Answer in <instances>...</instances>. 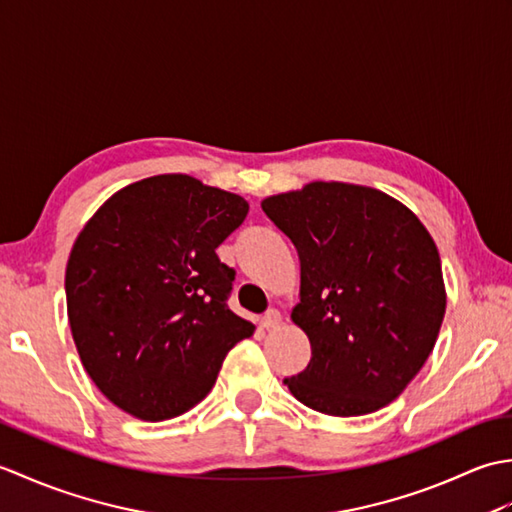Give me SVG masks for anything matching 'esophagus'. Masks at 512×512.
Masks as SVG:
<instances>
[{"label": "esophagus", "mask_w": 512, "mask_h": 512, "mask_svg": "<svg viewBox=\"0 0 512 512\" xmlns=\"http://www.w3.org/2000/svg\"><path fill=\"white\" fill-rule=\"evenodd\" d=\"M281 323V312L279 310H268L262 319H259V325H262L264 330H273Z\"/></svg>", "instance_id": "obj_1"}]
</instances>
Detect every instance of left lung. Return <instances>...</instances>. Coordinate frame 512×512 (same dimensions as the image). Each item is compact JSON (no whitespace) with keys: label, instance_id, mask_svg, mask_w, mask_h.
Segmentation results:
<instances>
[{"label":"left lung","instance_id":"8db88e82","mask_svg":"<svg viewBox=\"0 0 512 512\" xmlns=\"http://www.w3.org/2000/svg\"><path fill=\"white\" fill-rule=\"evenodd\" d=\"M264 213L301 264L292 321L312 356L290 394L328 416H363L396 400L436 345L447 308L436 242L405 204L345 182L270 195Z\"/></svg>","mask_w":512,"mask_h":512}]
</instances>
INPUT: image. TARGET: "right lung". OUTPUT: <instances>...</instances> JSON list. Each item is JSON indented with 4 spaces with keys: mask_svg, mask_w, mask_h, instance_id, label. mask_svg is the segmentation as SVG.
<instances>
[{
    "mask_svg": "<svg viewBox=\"0 0 512 512\" xmlns=\"http://www.w3.org/2000/svg\"><path fill=\"white\" fill-rule=\"evenodd\" d=\"M246 213L239 195L167 173L114 193L76 237L65 268L72 339L116 407L149 422L180 416L253 334L226 306L235 270L215 253Z\"/></svg>",
    "mask_w": 512,
    "mask_h": 512,
    "instance_id": "obj_1",
    "label": "right lung"
}]
</instances>
